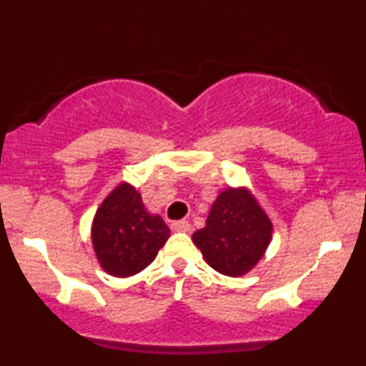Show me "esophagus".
I'll use <instances>...</instances> for the list:
<instances>
[{
  "mask_svg": "<svg viewBox=\"0 0 366 366\" xmlns=\"http://www.w3.org/2000/svg\"><path fill=\"white\" fill-rule=\"evenodd\" d=\"M172 230H175V232H189L191 230V224L187 220L172 222Z\"/></svg>",
  "mask_w": 366,
  "mask_h": 366,
  "instance_id": "esophagus-1",
  "label": "esophagus"
}]
</instances>
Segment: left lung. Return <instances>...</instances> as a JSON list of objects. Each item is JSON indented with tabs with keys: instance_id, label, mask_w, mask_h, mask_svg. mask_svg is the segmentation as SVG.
Segmentation results:
<instances>
[{
	"instance_id": "left-lung-1",
	"label": "left lung",
	"mask_w": 366,
	"mask_h": 366,
	"mask_svg": "<svg viewBox=\"0 0 366 366\" xmlns=\"http://www.w3.org/2000/svg\"><path fill=\"white\" fill-rule=\"evenodd\" d=\"M274 225L247 187H229L217 196L207 225L192 234L204 262L218 274L246 275L263 258Z\"/></svg>"
}]
</instances>
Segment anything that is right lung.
Here are the masks:
<instances>
[{
	"instance_id": "right-lung-1",
	"label": "right lung",
	"mask_w": 366,
	"mask_h": 366,
	"mask_svg": "<svg viewBox=\"0 0 366 366\" xmlns=\"http://www.w3.org/2000/svg\"><path fill=\"white\" fill-rule=\"evenodd\" d=\"M170 229L159 215H151L141 192L122 182L103 199L91 227L92 249L107 274H139L157 258Z\"/></svg>"
}]
</instances>
